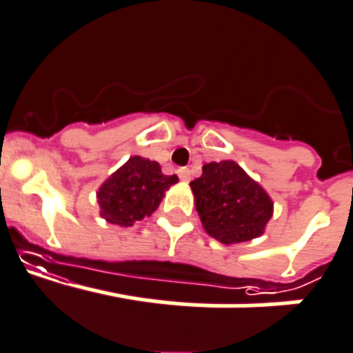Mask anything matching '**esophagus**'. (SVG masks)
Listing matches in <instances>:
<instances>
[{"label":"esophagus","instance_id":"esophagus-1","mask_svg":"<svg viewBox=\"0 0 353 353\" xmlns=\"http://www.w3.org/2000/svg\"><path fill=\"white\" fill-rule=\"evenodd\" d=\"M179 179L182 180V182H189V180H190V170H189V168H180Z\"/></svg>","mask_w":353,"mask_h":353}]
</instances>
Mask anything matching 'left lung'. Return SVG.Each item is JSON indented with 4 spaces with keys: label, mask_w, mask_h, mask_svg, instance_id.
I'll use <instances>...</instances> for the list:
<instances>
[{
    "label": "left lung",
    "mask_w": 353,
    "mask_h": 353,
    "mask_svg": "<svg viewBox=\"0 0 353 353\" xmlns=\"http://www.w3.org/2000/svg\"><path fill=\"white\" fill-rule=\"evenodd\" d=\"M190 189L203 227L223 244L261 236L272 216L274 204L268 194L234 161L204 164Z\"/></svg>",
    "instance_id": "obj_1"
}]
</instances>
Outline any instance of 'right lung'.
Returning <instances> with one entry per match:
<instances>
[{
	"instance_id": "obj_1",
	"label": "right lung",
	"mask_w": 353,
	"mask_h": 353,
	"mask_svg": "<svg viewBox=\"0 0 353 353\" xmlns=\"http://www.w3.org/2000/svg\"><path fill=\"white\" fill-rule=\"evenodd\" d=\"M179 182L176 174H163L159 163L133 156L105 180L97 192L100 214L109 223L130 227L150 216L164 192Z\"/></svg>"
}]
</instances>
